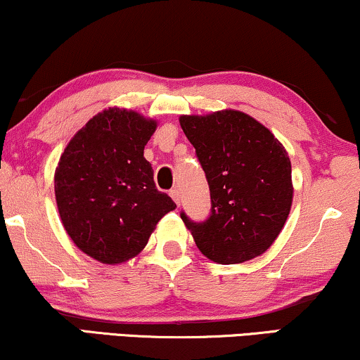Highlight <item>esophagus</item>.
Segmentation results:
<instances>
[{
	"label": "esophagus",
	"instance_id": "obj_1",
	"mask_svg": "<svg viewBox=\"0 0 360 360\" xmlns=\"http://www.w3.org/2000/svg\"><path fill=\"white\" fill-rule=\"evenodd\" d=\"M170 196L174 198V201L176 203V206H180V191L179 190H170Z\"/></svg>",
	"mask_w": 360,
	"mask_h": 360
}]
</instances>
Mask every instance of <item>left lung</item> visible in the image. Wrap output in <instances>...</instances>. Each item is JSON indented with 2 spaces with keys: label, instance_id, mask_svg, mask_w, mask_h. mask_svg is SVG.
<instances>
[{
  "label": "left lung",
  "instance_id": "1",
  "mask_svg": "<svg viewBox=\"0 0 360 360\" xmlns=\"http://www.w3.org/2000/svg\"><path fill=\"white\" fill-rule=\"evenodd\" d=\"M211 193L205 223L181 219L200 252L216 264L259 257L278 238L293 201L292 164L282 142L238 110L181 115Z\"/></svg>",
  "mask_w": 360,
  "mask_h": 360
}]
</instances>
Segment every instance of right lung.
<instances>
[{
	"label": "right lung",
	"mask_w": 360,
	"mask_h": 360,
	"mask_svg": "<svg viewBox=\"0 0 360 360\" xmlns=\"http://www.w3.org/2000/svg\"><path fill=\"white\" fill-rule=\"evenodd\" d=\"M157 121L108 108L72 137L53 175L58 214L88 257L116 265L146 248L155 226L176 205L155 188L144 147Z\"/></svg>",
	"instance_id": "1"
}]
</instances>
